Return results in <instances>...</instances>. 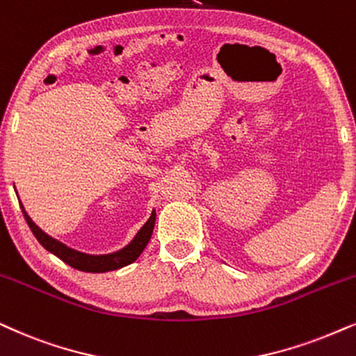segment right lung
I'll use <instances>...</instances> for the list:
<instances>
[{"label":"right lung","mask_w":356,"mask_h":356,"mask_svg":"<svg viewBox=\"0 0 356 356\" xmlns=\"http://www.w3.org/2000/svg\"><path fill=\"white\" fill-rule=\"evenodd\" d=\"M22 214H24V219L27 225H29L32 234L35 235V238L39 240V243L42 245L45 250L54 253L55 257H58L60 260L65 261L67 265H70L72 268H76L80 271H88V273H104V271H113L118 268H122V266L131 265L132 261H136L140 253L144 252V248L149 243L152 237V232H154L155 225V211L152 212L150 219L147 220L144 227L138 230V234L134 237V240L129 243L127 247H124L122 250L116 253H109V255H86V253H80L76 250H72L63 243L57 242V240L49 237L47 234L42 232L37 225L32 222V219L27 216L24 207L21 206Z\"/></svg>","instance_id":"right-lung-1"}]
</instances>
